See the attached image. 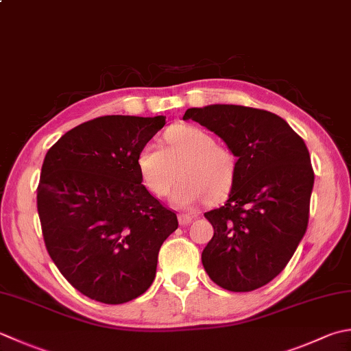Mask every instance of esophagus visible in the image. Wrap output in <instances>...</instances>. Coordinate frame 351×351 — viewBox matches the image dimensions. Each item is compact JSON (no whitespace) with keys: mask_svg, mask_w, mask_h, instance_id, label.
Segmentation results:
<instances>
[{"mask_svg":"<svg viewBox=\"0 0 351 351\" xmlns=\"http://www.w3.org/2000/svg\"><path fill=\"white\" fill-rule=\"evenodd\" d=\"M178 219H180V223L182 226H187V225L193 222V216H190V215H180V216H178Z\"/></svg>","mask_w":351,"mask_h":351,"instance_id":"obj_1","label":"esophagus"}]
</instances>
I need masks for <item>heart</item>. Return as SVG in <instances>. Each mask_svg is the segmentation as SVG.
I'll list each match as a JSON object with an SVG mask.
<instances>
[{"label": "heart", "instance_id": "1", "mask_svg": "<svg viewBox=\"0 0 351 351\" xmlns=\"http://www.w3.org/2000/svg\"><path fill=\"white\" fill-rule=\"evenodd\" d=\"M166 147L146 143L136 156L143 182L155 196H166L181 169L171 202L180 208H195L210 201H221L230 193L237 175V158L231 149L217 144L215 136L197 126L180 125L164 135Z\"/></svg>", "mask_w": 351, "mask_h": 351}]
</instances>
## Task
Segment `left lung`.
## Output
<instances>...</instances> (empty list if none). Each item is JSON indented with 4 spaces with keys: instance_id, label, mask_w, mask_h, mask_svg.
<instances>
[{
    "instance_id": "8db88e82",
    "label": "left lung",
    "mask_w": 351,
    "mask_h": 351,
    "mask_svg": "<svg viewBox=\"0 0 351 351\" xmlns=\"http://www.w3.org/2000/svg\"><path fill=\"white\" fill-rule=\"evenodd\" d=\"M237 156V175L221 208L205 213L215 228L202 265L217 286L251 292L289 263L308 222L313 169L303 138L263 109L239 105L190 108Z\"/></svg>"
}]
</instances>
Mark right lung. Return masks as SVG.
Instances as JSON below:
<instances>
[{"label":"right lung","mask_w":351,"mask_h":351,"mask_svg":"<svg viewBox=\"0 0 351 351\" xmlns=\"http://www.w3.org/2000/svg\"><path fill=\"white\" fill-rule=\"evenodd\" d=\"M166 117L105 115L48 149L38 185L54 265L88 298L121 304L154 283L158 252L178 217L141 184L136 156Z\"/></svg>","instance_id":"right-lung-1"}]
</instances>
